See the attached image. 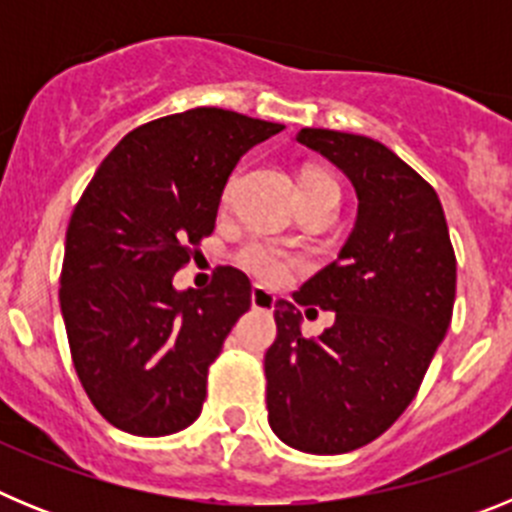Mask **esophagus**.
<instances>
[{
	"label": "esophagus",
	"instance_id": "esophagus-1",
	"mask_svg": "<svg viewBox=\"0 0 512 512\" xmlns=\"http://www.w3.org/2000/svg\"><path fill=\"white\" fill-rule=\"evenodd\" d=\"M274 295H271L269 289L264 287H253L251 289V305L256 307V310H274Z\"/></svg>",
	"mask_w": 512,
	"mask_h": 512
}]
</instances>
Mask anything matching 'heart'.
<instances>
[{"instance_id":"b5f03b06","label":"heart","mask_w":512,"mask_h":512,"mask_svg":"<svg viewBox=\"0 0 512 512\" xmlns=\"http://www.w3.org/2000/svg\"><path fill=\"white\" fill-rule=\"evenodd\" d=\"M315 187L338 189V184L325 174H307L305 179H302V189H315ZM228 194H230V184L225 187V194H223L225 200H228ZM235 261H238L248 274H253V277L261 279V282L266 284H282L297 266V259L292 256V253L284 251V248L277 246V243L259 241V238H256V241H248L246 246L238 251Z\"/></svg>"}]
</instances>
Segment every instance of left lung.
Returning <instances> with one entry per match:
<instances>
[{
  "instance_id": "1",
  "label": "left lung",
  "mask_w": 512,
  "mask_h": 512,
  "mask_svg": "<svg viewBox=\"0 0 512 512\" xmlns=\"http://www.w3.org/2000/svg\"><path fill=\"white\" fill-rule=\"evenodd\" d=\"M297 143L351 179L359 215L338 259L295 292L297 305L336 310V323L305 338L300 310L274 305L266 408L292 449L346 454L382 436L418 395L451 323L456 256L436 189L379 140L302 128Z\"/></svg>"
}]
</instances>
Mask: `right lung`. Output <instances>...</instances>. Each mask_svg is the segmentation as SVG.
Returning a JSON list of instances; mask_svg holds the SVG:
<instances>
[{"label": "right lung", "mask_w": 512, "mask_h": 512, "mask_svg": "<svg viewBox=\"0 0 512 512\" xmlns=\"http://www.w3.org/2000/svg\"><path fill=\"white\" fill-rule=\"evenodd\" d=\"M279 130L220 107L158 117L112 148L76 202L58 300L81 387L120 431L169 436L200 418L251 282L233 266L205 289L171 279L215 230L235 164Z\"/></svg>", "instance_id": "right-lung-1"}]
</instances>
